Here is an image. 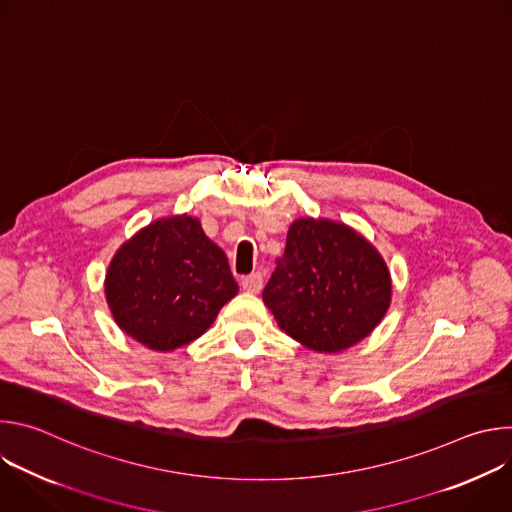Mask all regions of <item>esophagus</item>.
<instances>
[{"instance_id":"1","label":"esophagus","mask_w":512,"mask_h":512,"mask_svg":"<svg viewBox=\"0 0 512 512\" xmlns=\"http://www.w3.org/2000/svg\"><path fill=\"white\" fill-rule=\"evenodd\" d=\"M241 287L245 291H249V294H259L261 287H263V275L261 273H251V275H245L241 279Z\"/></svg>"}]
</instances>
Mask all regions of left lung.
Returning a JSON list of instances; mask_svg holds the SVG:
<instances>
[{
    "label": "left lung",
    "mask_w": 512,
    "mask_h": 512,
    "mask_svg": "<svg viewBox=\"0 0 512 512\" xmlns=\"http://www.w3.org/2000/svg\"><path fill=\"white\" fill-rule=\"evenodd\" d=\"M277 326L306 348L340 352L367 338L391 304V273L354 229L298 218L263 289Z\"/></svg>",
    "instance_id": "obj_1"
}]
</instances>
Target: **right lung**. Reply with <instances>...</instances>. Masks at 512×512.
Listing matches in <instances>:
<instances>
[{"instance_id":"right-lung-1","label":"right lung","mask_w":512,"mask_h":512,"mask_svg":"<svg viewBox=\"0 0 512 512\" xmlns=\"http://www.w3.org/2000/svg\"><path fill=\"white\" fill-rule=\"evenodd\" d=\"M237 291L227 255L188 214L162 218L133 235L105 277L117 326L162 352L202 336Z\"/></svg>"}]
</instances>
